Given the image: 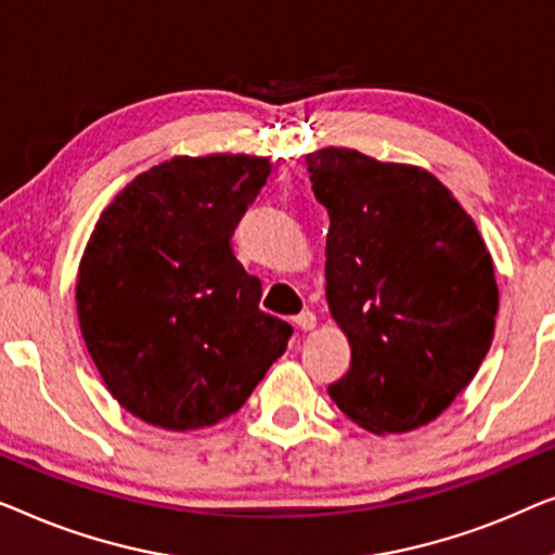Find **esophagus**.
<instances>
[{
	"label": "esophagus",
	"instance_id": "34e87169",
	"mask_svg": "<svg viewBox=\"0 0 555 555\" xmlns=\"http://www.w3.org/2000/svg\"><path fill=\"white\" fill-rule=\"evenodd\" d=\"M294 324L296 326H299V330L301 332H311V330H314V326H317V317H314V311H301V314L299 317H294Z\"/></svg>",
	"mask_w": 555,
	"mask_h": 555
}]
</instances>
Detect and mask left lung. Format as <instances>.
<instances>
[{"label":"left lung","mask_w":555,"mask_h":555,"mask_svg":"<svg viewBox=\"0 0 555 555\" xmlns=\"http://www.w3.org/2000/svg\"><path fill=\"white\" fill-rule=\"evenodd\" d=\"M330 214L326 301L352 347L330 397L370 433L433 423L470 385L495 332L493 259L427 170L352 147L307 155Z\"/></svg>","instance_id":"8db88e82"}]
</instances>
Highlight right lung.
<instances>
[{
	"mask_svg": "<svg viewBox=\"0 0 555 555\" xmlns=\"http://www.w3.org/2000/svg\"><path fill=\"white\" fill-rule=\"evenodd\" d=\"M271 163H160L103 210L77 274L82 339L111 395L166 430L221 423L286 352L292 326L259 309L231 246Z\"/></svg>",
	"mask_w": 555,
	"mask_h": 555,
	"instance_id": "1",
	"label": "right lung"
}]
</instances>
